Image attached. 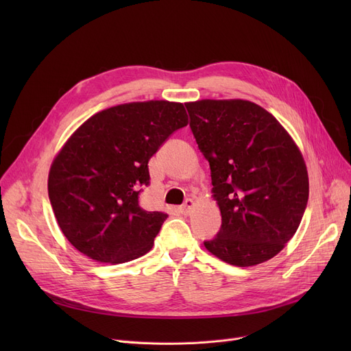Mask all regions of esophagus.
Returning a JSON list of instances; mask_svg holds the SVG:
<instances>
[{
    "label": "esophagus",
    "mask_w": 351,
    "mask_h": 351,
    "mask_svg": "<svg viewBox=\"0 0 351 351\" xmlns=\"http://www.w3.org/2000/svg\"><path fill=\"white\" fill-rule=\"evenodd\" d=\"M193 200L192 199H186L185 200V204H183L182 206H180V213H183V215H188L189 212H191V209L193 208Z\"/></svg>",
    "instance_id": "obj_1"
}]
</instances>
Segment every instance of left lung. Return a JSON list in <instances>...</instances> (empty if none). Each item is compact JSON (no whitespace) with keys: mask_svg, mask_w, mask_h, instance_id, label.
Listing matches in <instances>:
<instances>
[{"mask_svg":"<svg viewBox=\"0 0 351 351\" xmlns=\"http://www.w3.org/2000/svg\"><path fill=\"white\" fill-rule=\"evenodd\" d=\"M185 106L222 215L220 230L205 247L239 267L271 259L296 233L307 206L308 178L299 147L253 102L202 99Z\"/></svg>","mask_w":351,"mask_h":351,"instance_id":"obj_1","label":"left lung"}]
</instances>
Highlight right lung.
I'll list each match as a JSON object with an SVG mask.
<instances>
[{
	"label": "right lung",
	"instance_id": "1",
	"mask_svg": "<svg viewBox=\"0 0 351 351\" xmlns=\"http://www.w3.org/2000/svg\"><path fill=\"white\" fill-rule=\"evenodd\" d=\"M186 125L182 104L149 101L101 110L73 132L48 176L53 215L73 247L112 265L152 249L168 215L139 205L147 162Z\"/></svg>",
	"mask_w": 351,
	"mask_h": 351
}]
</instances>
